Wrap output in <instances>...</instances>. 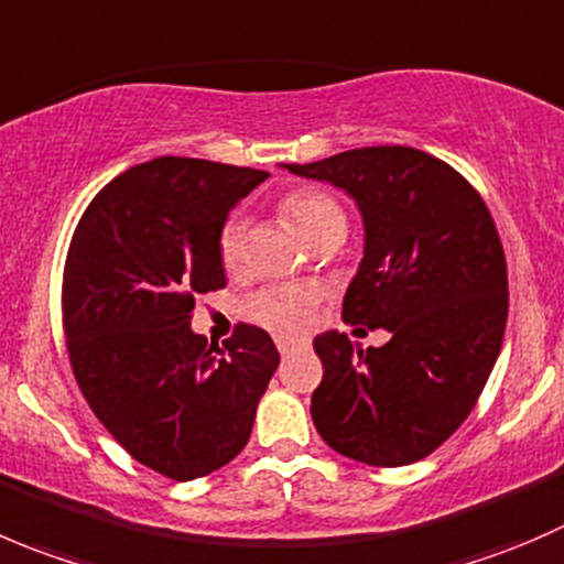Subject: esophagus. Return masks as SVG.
Wrapping results in <instances>:
<instances>
[{"label":"esophagus","mask_w":564,"mask_h":564,"mask_svg":"<svg viewBox=\"0 0 564 564\" xmlns=\"http://www.w3.org/2000/svg\"><path fill=\"white\" fill-rule=\"evenodd\" d=\"M310 345V339L306 337H276V348H280V354H290V350L295 348H306Z\"/></svg>","instance_id":"34e87169"}]
</instances>
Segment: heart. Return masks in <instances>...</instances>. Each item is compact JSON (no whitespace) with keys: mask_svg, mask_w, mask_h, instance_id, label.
Masks as SVG:
<instances>
[{"mask_svg":"<svg viewBox=\"0 0 564 564\" xmlns=\"http://www.w3.org/2000/svg\"><path fill=\"white\" fill-rule=\"evenodd\" d=\"M282 214L299 227L301 236L310 243L328 236L334 230H345V210L332 194L317 192V188H295L284 194ZM219 260L225 269H238L243 260V219L230 216L221 225L219 232ZM247 312L254 321L265 323L282 332H301L312 323L315 312V295L295 284H280V288H265L249 299Z\"/></svg>","mask_w":564,"mask_h":564,"instance_id":"heart-1","label":"heart"}]
</instances>
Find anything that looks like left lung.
I'll return each instance as SVG.
<instances>
[{
	"label": "left lung",
	"mask_w": 564,
	"mask_h": 564,
	"mask_svg": "<svg viewBox=\"0 0 564 564\" xmlns=\"http://www.w3.org/2000/svg\"><path fill=\"white\" fill-rule=\"evenodd\" d=\"M284 170L356 203L365 258L343 317L389 332L387 345L367 350L348 334H317L312 422L345 458L416 464L471 414L501 350L507 263L494 219L460 172L403 144Z\"/></svg>",
	"instance_id": "8db88e82"
}]
</instances>
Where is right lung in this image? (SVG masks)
Wrapping results in <instances>:
<instances>
[{"mask_svg": "<svg viewBox=\"0 0 564 564\" xmlns=\"http://www.w3.org/2000/svg\"><path fill=\"white\" fill-rule=\"evenodd\" d=\"M269 172L164 155L100 188L70 241L63 323L100 425L148 469L188 482L230 464L280 367L269 332L225 348L192 332L194 299L227 284L219 232Z\"/></svg>", "mask_w": 564, "mask_h": 564, "instance_id": "right-lung-1", "label": "right lung"}]
</instances>
